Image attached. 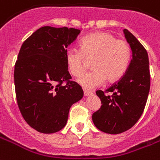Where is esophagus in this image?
<instances>
[{
	"mask_svg": "<svg viewBox=\"0 0 160 160\" xmlns=\"http://www.w3.org/2000/svg\"><path fill=\"white\" fill-rule=\"evenodd\" d=\"M92 92L91 91H84V96H91L92 95Z\"/></svg>",
	"mask_w": 160,
	"mask_h": 160,
	"instance_id": "esophagus-1",
	"label": "esophagus"
}]
</instances>
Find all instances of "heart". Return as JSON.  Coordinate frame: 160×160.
Listing matches in <instances>:
<instances>
[{
  "label": "heart",
  "instance_id": "heart-1",
  "mask_svg": "<svg viewBox=\"0 0 160 160\" xmlns=\"http://www.w3.org/2000/svg\"><path fill=\"white\" fill-rule=\"evenodd\" d=\"M80 46V49L69 48L65 51V61L70 74L79 77L85 72L86 59H92L91 66L93 69L77 80L83 88H96L106 80L114 82L125 74L131 49L124 40L117 39L109 32H98L83 38Z\"/></svg>",
  "mask_w": 160,
  "mask_h": 160
}]
</instances>
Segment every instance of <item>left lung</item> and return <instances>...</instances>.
Listing matches in <instances>:
<instances>
[{
	"label": "left lung",
	"instance_id": "8db88e82",
	"mask_svg": "<svg viewBox=\"0 0 160 160\" xmlns=\"http://www.w3.org/2000/svg\"><path fill=\"white\" fill-rule=\"evenodd\" d=\"M123 32L131 49V61L119 81L105 92L96 91L102 106L92 115L95 126L109 134L122 133L135 125L143 112L150 89L148 53L128 30Z\"/></svg>",
	"mask_w": 160,
	"mask_h": 160
}]
</instances>
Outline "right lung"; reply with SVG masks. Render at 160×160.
Segmentation results:
<instances>
[{
  "mask_svg": "<svg viewBox=\"0 0 160 160\" xmlns=\"http://www.w3.org/2000/svg\"><path fill=\"white\" fill-rule=\"evenodd\" d=\"M80 30L44 26L23 42L14 69L16 96L24 120L42 133L64 128L70 107L83 91L69 81L65 51ZM67 81L66 85H62Z\"/></svg>",
  "mask_w": 160,
  "mask_h": 160,
  "instance_id": "1",
  "label": "right lung"
}]
</instances>
